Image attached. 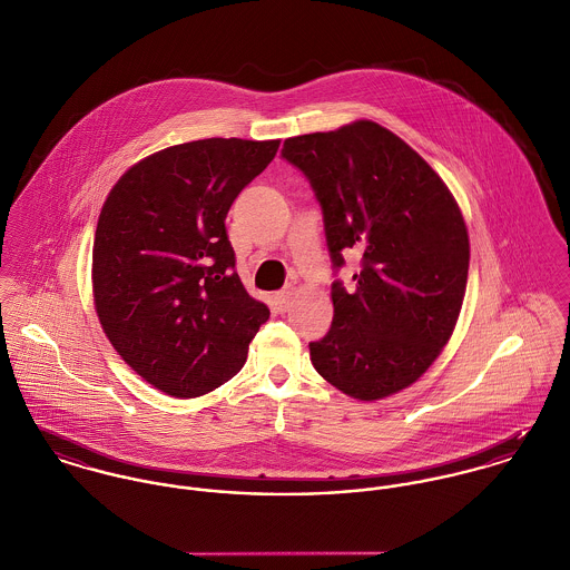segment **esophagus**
I'll use <instances>...</instances> for the list:
<instances>
[{"label":"esophagus","instance_id":"esophagus-1","mask_svg":"<svg viewBox=\"0 0 570 570\" xmlns=\"http://www.w3.org/2000/svg\"><path fill=\"white\" fill-rule=\"evenodd\" d=\"M291 302H293V288H284L275 293V306L279 313H286L291 308Z\"/></svg>","mask_w":570,"mask_h":570}]
</instances>
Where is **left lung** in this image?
<instances>
[{
    "mask_svg": "<svg viewBox=\"0 0 570 570\" xmlns=\"http://www.w3.org/2000/svg\"><path fill=\"white\" fill-rule=\"evenodd\" d=\"M282 157L315 190L334 271L361 254L354 286L332 284L334 318L311 361L356 400L397 393L433 365L459 318L470 264L459 205L406 141L370 120L288 137Z\"/></svg>",
    "mask_w": 570,
    "mask_h": 570,
    "instance_id": "8db88e82",
    "label": "left lung"
}]
</instances>
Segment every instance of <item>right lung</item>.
<instances>
[{
	"mask_svg": "<svg viewBox=\"0 0 570 570\" xmlns=\"http://www.w3.org/2000/svg\"><path fill=\"white\" fill-rule=\"evenodd\" d=\"M279 139L164 148L109 191L94 240V304L128 367L173 397L234 379L268 318L236 273L225 218Z\"/></svg>",
	"mask_w": 570,
	"mask_h": 570,
	"instance_id": "1",
	"label": "right lung"
}]
</instances>
